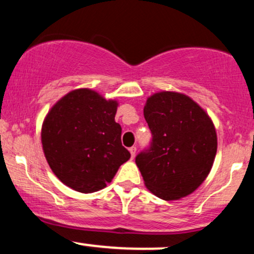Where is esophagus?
<instances>
[{
	"mask_svg": "<svg viewBox=\"0 0 254 254\" xmlns=\"http://www.w3.org/2000/svg\"><path fill=\"white\" fill-rule=\"evenodd\" d=\"M129 150H130V154H131V157H135V155H136V147L135 145H132V147H130L129 148Z\"/></svg>",
	"mask_w": 254,
	"mask_h": 254,
	"instance_id": "1",
	"label": "esophagus"
}]
</instances>
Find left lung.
Masks as SVG:
<instances>
[{"label": "left lung", "mask_w": 254, "mask_h": 254, "mask_svg": "<svg viewBox=\"0 0 254 254\" xmlns=\"http://www.w3.org/2000/svg\"><path fill=\"white\" fill-rule=\"evenodd\" d=\"M144 118L150 145L136 156L145 186L161 199L186 197L210 172L217 150L211 119L191 98L160 92L148 98Z\"/></svg>", "instance_id": "8db88e82"}]
</instances>
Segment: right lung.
Segmentation results:
<instances>
[{"instance_id": "1", "label": "right lung", "mask_w": 254, "mask_h": 254, "mask_svg": "<svg viewBox=\"0 0 254 254\" xmlns=\"http://www.w3.org/2000/svg\"><path fill=\"white\" fill-rule=\"evenodd\" d=\"M117 106V101L83 88L64 95L46 116L44 154L52 172L72 190H101L130 159L122 145L121 125L115 121Z\"/></svg>"}]
</instances>
